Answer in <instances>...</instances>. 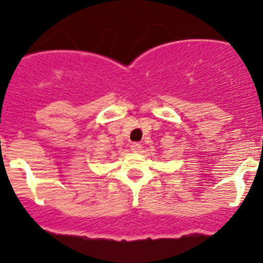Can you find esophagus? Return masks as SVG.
I'll return each mask as SVG.
<instances>
[{"instance_id":"34e87169","label":"esophagus","mask_w":263,"mask_h":263,"mask_svg":"<svg viewBox=\"0 0 263 263\" xmlns=\"http://www.w3.org/2000/svg\"><path fill=\"white\" fill-rule=\"evenodd\" d=\"M141 149H142V144L141 143H137V142H135V143L131 144V151H132V152L138 153V152H141Z\"/></svg>"}]
</instances>
